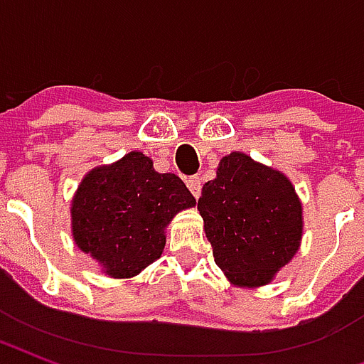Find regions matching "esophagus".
<instances>
[{
  "label": "esophagus",
  "mask_w": 364,
  "mask_h": 364,
  "mask_svg": "<svg viewBox=\"0 0 364 364\" xmlns=\"http://www.w3.org/2000/svg\"><path fill=\"white\" fill-rule=\"evenodd\" d=\"M187 187H189V191L195 195V198L200 197V189H203V181H200V177L198 175H195V177H189L187 179Z\"/></svg>",
  "instance_id": "obj_1"
}]
</instances>
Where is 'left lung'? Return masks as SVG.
<instances>
[{
    "label": "left lung",
    "instance_id": "8db88e82",
    "mask_svg": "<svg viewBox=\"0 0 364 364\" xmlns=\"http://www.w3.org/2000/svg\"><path fill=\"white\" fill-rule=\"evenodd\" d=\"M198 213L216 265L240 289L269 284L300 250L304 218L294 185L244 151L220 159Z\"/></svg>",
    "mask_w": 364,
    "mask_h": 364
}]
</instances>
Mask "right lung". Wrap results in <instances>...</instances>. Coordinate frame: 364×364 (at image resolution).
Segmentation results:
<instances>
[{"mask_svg": "<svg viewBox=\"0 0 364 364\" xmlns=\"http://www.w3.org/2000/svg\"><path fill=\"white\" fill-rule=\"evenodd\" d=\"M197 205L175 173H158L142 151L93 167L72 198V236L112 279H130L159 259L175 214Z\"/></svg>", "mask_w": 364, "mask_h": 364, "instance_id": "right-lung-1", "label": "right lung"}]
</instances>
